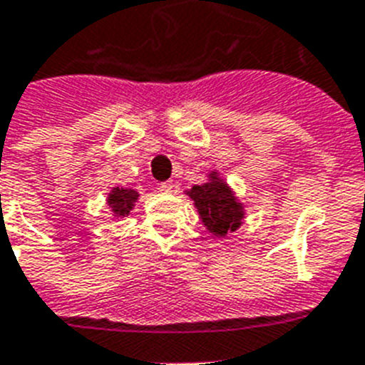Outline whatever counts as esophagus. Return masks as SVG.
Here are the masks:
<instances>
[{
  "label": "esophagus",
  "mask_w": 365,
  "mask_h": 365,
  "mask_svg": "<svg viewBox=\"0 0 365 365\" xmlns=\"http://www.w3.org/2000/svg\"><path fill=\"white\" fill-rule=\"evenodd\" d=\"M173 187H174L173 182L159 183V191H163V192H170V191H173Z\"/></svg>",
  "instance_id": "obj_1"
}]
</instances>
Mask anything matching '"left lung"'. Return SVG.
<instances>
[{
    "label": "left lung",
    "mask_w": 365,
    "mask_h": 365,
    "mask_svg": "<svg viewBox=\"0 0 365 365\" xmlns=\"http://www.w3.org/2000/svg\"><path fill=\"white\" fill-rule=\"evenodd\" d=\"M185 195L195 202L198 217L213 236L225 238L227 234L242 227L245 217L244 204L240 202L217 170L208 174V182L192 185L189 191H185Z\"/></svg>",
    "instance_id": "1"
}]
</instances>
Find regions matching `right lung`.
<instances>
[{"label": "right lung", "instance_id": "right-lung-1", "mask_svg": "<svg viewBox=\"0 0 365 365\" xmlns=\"http://www.w3.org/2000/svg\"><path fill=\"white\" fill-rule=\"evenodd\" d=\"M136 200H138V191L131 187H114L108 192L106 204L112 212V217L121 219L127 217L131 210L135 208Z\"/></svg>", "mask_w": 365, "mask_h": 365}]
</instances>
